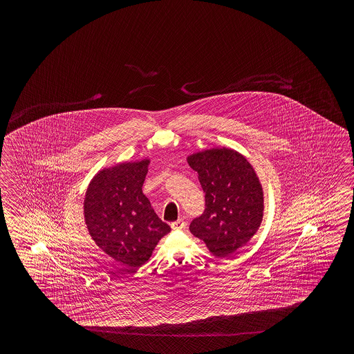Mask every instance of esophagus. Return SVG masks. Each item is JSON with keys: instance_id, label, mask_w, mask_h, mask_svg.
<instances>
[{"instance_id": "obj_1", "label": "esophagus", "mask_w": 354, "mask_h": 354, "mask_svg": "<svg viewBox=\"0 0 354 354\" xmlns=\"http://www.w3.org/2000/svg\"><path fill=\"white\" fill-rule=\"evenodd\" d=\"M171 227H172L174 230H183V229L186 227V223H185L183 218H178L177 221H174V223L171 224Z\"/></svg>"}]
</instances>
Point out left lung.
<instances>
[{
	"label": "left lung",
	"instance_id": "8db88e82",
	"mask_svg": "<svg viewBox=\"0 0 354 354\" xmlns=\"http://www.w3.org/2000/svg\"><path fill=\"white\" fill-rule=\"evenodd\" d=\"M186 159L198 174L206 203L189 232L214 256H233L256 235L263 220V187L256 169L229 147L195 151Z\"/></svg>",
	"mask_w": 354,
	"mask_h": 354
}]
</instances>
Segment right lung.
Listing matches in <instances>:
<instances>
[{"label":"right lung","instance_id":"obj_1","mask_svg":"<svg viewBox=\"0 0 354 354\" xmlns=\"http://www.w3.org/2000/svg\"><path fill=\"white\" fill-rule=\"evenodd\" d=\"M151 158L104 167L92 177L83 216L92 241L130 270L149 261L158 241L171 232L151 209L143 186Z\"/></svg>","mask_w":354,"mask_h":354}]
</instances>
